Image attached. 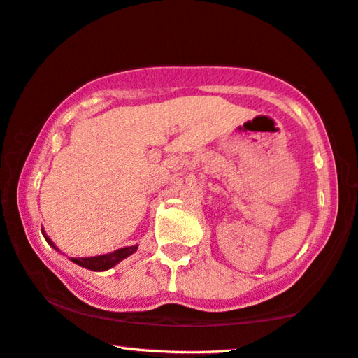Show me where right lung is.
<instances>
[{
  "mask_svg": "<svg viewBox=\"0 0 358 358\" xmlns=\"http://www.w3.org/2000/svg\"><path fill=\"white\" fill-rule=\"evenodd\" d=\"M43 231V229H41ZM43 236L44 239L48 241V243L52 248H55L57 252H60L59 248L55 247V243L49 239L46 232L43 231ZM138 248V243H135V245H130V247H122V248H117V250L111 252V253H105V255H99V257H84V258H70L73 263H76L78 266H81V268H86L90 271H108L111 268H115L117 263H121L122 259H126L130 255L137 252Z\"/></svg>",
  "mask_w": 358,
  "mask_h": 358,
  "instance_id": "obj_1",
  "label": "right lung"
}]
</instances>
